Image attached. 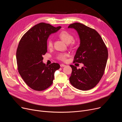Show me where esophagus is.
<instances>
[{
	"mask_svg": "<svg viewBox=\"0 0 122 122\" xmlns=\"http://www.w3.org/2000/svg\"><path fill=\"white\" fill-rule=\"evenodd\" d=\"M65 66H66V65L65 64H60V67H65Z\"/></svg>",
	"mask_w": 122,
	"mask_h": 122,
	"instance_id": "obj_1",
	"label": "esophagus"
}]
</instances>
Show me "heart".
Returning a JSON list of instances; mask_svg holds the SVG:
<instances>
[{"instance_id":"b5f03b06","label":"heart","mask_w":122,"mask_h":122,"mask_svg":"<svg viewBox=\"0 0 122 122\" xmlns=\"http://www.w3.org/2000/svg\"><path fill=\"white\" fill-rule=\"evenodd\" d=\"M59 37L64 41L67 44L71 43L74 40L73 36L68 31H62L59 35ZM47 46L48 48H51L53 46V41L52 40L49 39L47 41ZM68 56L67 53H60L58 56V58L59 59L65 61L66 57Z\"/></svg>"}]
</instances>
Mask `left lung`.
Returning a JSON list of instances; mask_svg holds the SVG:
<instances>
[{"mask_svg": "<svg viewBox=\"0 0 122 122\" xmlns=\"http://www.w3.org/2000/svg\"><path fill=\"white\" fill-rule=\"evenodd\" d=\"M68 28L77 31L80 40L74 62L84 64L79 69L70 65L72 72L69 80L75 87L87 91L96 86L104 74L108 56L107 48L95 30L80 23L70 25Z\"/></svg>", "mask_w": 122, "mask_h": 122, "instance_id": "left-lung-1", "label": "left lung"}]
</instances>
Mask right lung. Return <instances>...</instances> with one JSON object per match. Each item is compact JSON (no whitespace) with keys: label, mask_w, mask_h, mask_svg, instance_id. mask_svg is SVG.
<instances>
[{"label":"right lung","mask_w":122,"mask_h":122,"mask_svg":"<svg viewBox=\"0 0 122 122\" xmlns=\"http://www.w3.org/2000/svg\"><path fill=\"white\" fill-rule=\"evenodd\" d=\"M61 28L40 23L30 29L19 42L16 52L18 71L26 84L35 91L49 87L52 84L55 72L60 68L56 63L46 65L42 56L47 51L49 36Z\"/></svg>","instance_id":"1"}]
</instances>
